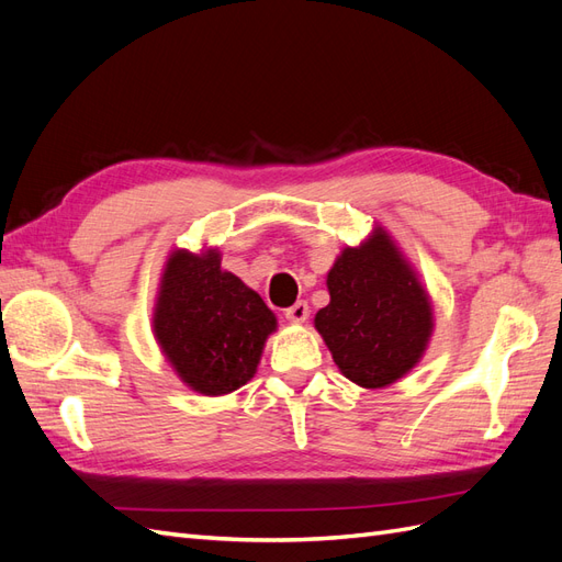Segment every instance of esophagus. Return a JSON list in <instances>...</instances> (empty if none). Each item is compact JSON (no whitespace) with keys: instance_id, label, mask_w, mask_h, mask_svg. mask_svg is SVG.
I'll return each mask as SVG.
<instances>
[{"instance_id":"34e87169","label":"esophagus","mask_w":562,"mask_h":562,"mask_svg":"<svg viewBox=\"0 0 562 562\" xmlns=\"http://www.w3.org/2000/svg\"><path fill=\"white\" fill-rule=\"evenodd\" d=\"M283 314H285V318H288V321L302 323V321H307V316H310V304L304 302V300H300V302H295V304H293V307H288Z\"/></svg>"}]
</instances>
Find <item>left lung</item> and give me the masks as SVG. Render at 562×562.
<instances>
[{"label":"left lung","instance_id":"left-lung-1","mask_svg":"<svg viewBox=\"0 0 562 562\" xmlns=\"http://www.w3.org/2000/svg\"><path fill=\"white\" fill-rule=\"evenodd\" d=\"M330 304L314 323L345 378L380 389L403 378L431 335L429 297L382 229L328 271Z\"/></svg>","mask_w":562,"mask_h":562}]
</instances>
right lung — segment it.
I'll list each match as a JSON object with an SVG mask.
<instances>
[{"instance_id":"add662e5","label":"right lung","mask_w":562,"mask_h":562,"mask_svg":"<svg viewBox=\"0 0 562 562\" xmlns=\"http://www.w3.org/2000/svg\"><path fill=\"white\" fill-rule=\"evenodd\" d=\"M277 316L229 271L220 255L176 250L166 262L155 335L182 382L220 396L244 386L258 368Z\"/></svg>"}]
</instances>
